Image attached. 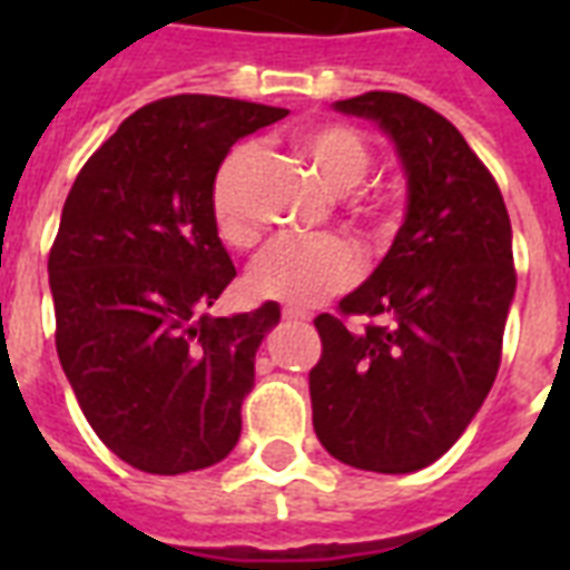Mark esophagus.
Returning <instances> with one entry per match:
<instances>
[{
	"instance_id": "1",
	"label": "esophagus",
	"mask_w": 570,
	"mask_h": 570,
	"mask_svg": "<svg viewBox=\"0 0 570 570\" xmlns=\"http://www.w3.org/2000/svg\"><path fill=\"white\" fill-rule=\"evenodd\" d=\"M281 313H284V320H289V322H307V320H311V313L302 311V307H293V304H286Z\"/></svg>"
}]
</instances>
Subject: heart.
Returning a JSON list of instances; mask_svg holds the SVG:
<instances>
[{
	"instance_id": "heart-1",
	"label": "heart",
	"mask_w": 570,
	"mask_h": 570,
	"mask_svg": "<svg viewBox=\"0 0 570 570\" xmlns=\"http://www.w3.org/2000/svg\"><path fill=\"white\" fill-rule=\"evenodd\" d=\"M302 150L316 168L325 186L334 191H352L370 174V147L352 127L320 124L298 136ZM257 159V147L236 145L224 156L209 189V209L218 236L233 248H250L257 242V222L250 218L245 200V180ZM361 218L375 222L381 204L361 197L355 209ZM357 254L340 236H284L268 245L248 272L250 293L286 304H316L355 284Z\"/></svg>"
}]
</instances>
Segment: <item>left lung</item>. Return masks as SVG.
I'll return each instance as SVG.
<instances>
[{"label": "left lung", "mask_w": 570, "mask_h": 570, "mask_svg": "<svg viewBox=\"0 0 570 570\" xmlns=\"http://www.w3.org/2000/svg\"><path fill=\"white\" fill-rule=\"evenodd\" d=\"M337 109L396 141L407 215L370 281L313 320V429L343 464L414 473L459 441L497 379L518 284L512 224L485 163L441 111L396 91ZM348 315L371 322L348 332Z\"/></svg>", "instance_id": "left-lung-1"}]
</instances>
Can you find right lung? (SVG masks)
I'll use <instances>...</instances> for the list:
<instances>
[{"instance_id": "obj_1", "label": "right lung", "mask_w": 570, "mask_h": 570, "mask_svg": "<svg viewBox=\"0 0 570 570\" xmlns=\"http://www.w3.org/2000/svg\"><path fill=\"white\" fill-rule=\"evenodd\" d=\"M286 109L177 94L132 111L82 165L49 248L56 348L85 420L129 468H213L242 434L275 302L206 316L236 277L209 209L224 156Z\"/></svg>"}]
</instances>
